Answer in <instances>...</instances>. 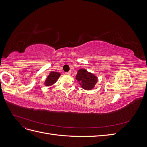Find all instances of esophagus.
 Wrapping results in <instances>:
<instances>
[{
  "mask_svg": "<svg viewBox=\"0 0 147 147\" xmlns=\"http://www.w3.org/2000/svg\"><path fill=\"white\" fill-rule=\"evenodd\" d=\"M65 74H66V75H70L71 73H70V72H66V73H65Z\"/></svg>",
  "mask_w": 147,
  "mask_h": 147,
  "instance_id": "esophagus-1",
  "label": "esophagus"
}]
</instances>
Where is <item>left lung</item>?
<instances>
[{
  "mask_svg": "<svg viewBox=\"0 0 147 147\" xmlns=\"http://www.w3.org/2000/svg\"><path fill=\"white\" fill-rule=\"evenodd\" d=\"M75 79L81 87L87 91L93 90L98 80L96 75L88 72L85 69H80L78 70Z\"/></svg>",
  "mask_w": 147,
  "mask_h": 147,
  "instance_id": "8db88e82",
  "label": "left lung"
}]
</instances>
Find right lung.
I'll list each match as a JSON object with an SVG mask.
<instances>
[{"label":"right lung","mask_w":147,"mask_h":147,"mask_svg":"<svg viewBox=\"0 0 147 147\" xmlns=\"http://www.w3.org/2000/svg\"><path fill=\"white\" fill-rule=\"evenodd\" d=\"M61 73L52 71L50 72L48 77L46 78L45 82H44V85L46 86H51L54 84L59 79L61 76Z\"/></svg>","instance_id":"add662e5"}]
</instances>
